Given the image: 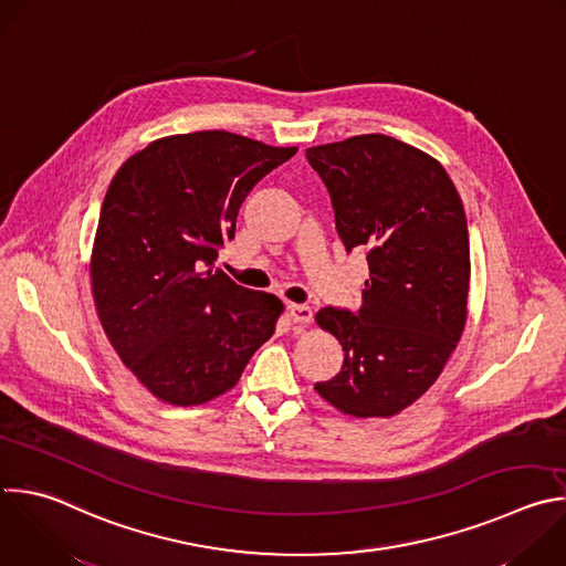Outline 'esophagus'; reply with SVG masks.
<instances>
[{
  "label": "esophagus",
  "mask_w": 566,
  "mask_h": 566,
  "mask_svg": "<svg viewBox=\"0 0 566 566\" xmlns=\"http://www.w3.org/2000/svg\"><path fill=\"white\" fill-rule=\"evenodd\" d=\"M289 315L295 324H311L313 322V308L306 304H289Z\"/></svg>",
  "instance_id": "esophagus-1"
}]
</instances>
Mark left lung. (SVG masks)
Masks as SVG:
<instances>
[{
	"label": "left lung",
	"mask_w": 566,
	"mask_h": 566,
	"mask_svg": "<svg viewBox=\"0 0 566 566\" xmlns=\"http://www.w3.org/2000/svg\"><path fill=\"white\" fill-rule=\"evenodd\" d=\"M335 211L337 235L361 249L368 280L357 311L324 306L315 319L344 350L315 391L342 413L389 418L438 380L467 322L469 229L440 161L389 135L306 148Z\"/></svg>",
	"instance_id": "left-lung-1"
}]
</instances>
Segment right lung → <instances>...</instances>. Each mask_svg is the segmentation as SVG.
<instances>
[{"label":"right lung","mask_w":566,"mask_h":566,"mask_svg":"<svg viewBox=\"0 0 566 566\" xmlns=\"http://www.w3.org/2000/svg\"><path fill=\"white\" fill-rule=\"evenodd\" d=\"M297 153L227 130L150 142L115 172L93 244L99 322L159 400L205 405L240 380L282 302L216 269L253 186Z\"/></svg>","instance_id":"1"}]
</instances>
